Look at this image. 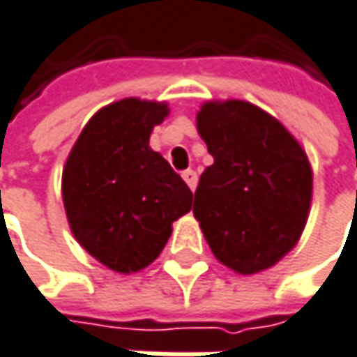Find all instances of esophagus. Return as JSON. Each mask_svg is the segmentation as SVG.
Returning a JSON list of instances; mask_svg holds the SVG:
<instances>
[{"instance_id":"obj_1","label":"esophagus","mask_w":357,"mask_h":357,"mask_svg":"<svg viewBox=\"0 0 357 357\" xmlns=\"http://www.w3.org/2000/svg\"><path fill=\"white\" fill-rule=\"evenodd\" d=\"M181 178H183V181L190 185V190L194 192L196 190V183H198V176H196V172L194 169H185L183 174H181Z\"/></svg>"}]
</instances>
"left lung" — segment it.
I'll list each match as a JSON object with an SVG mask.
<instances>
[{
  "mask_svg": "<svg viewBox=\"0 0 357 357\" xmlns=\"http://www.w3.org/2000/svg\"><path fill=\"white\" fill-rule=\"evenodd\" d=\"M196 128L214 157L194 194L206 243L237 274L272 268L294 249L308 220L307 151L278 118L245 100L204 102Z\"/></svg>",
  "mask_w": 357,
  "mask_h": 357,
  "instance_id": "8db88e82",
  "label": "left lung"
}]
</instances>
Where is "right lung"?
Returning <instances> with one entry per match:
<instances>
[{
	"label": "right lung",
	"instance_id": "add662e5",
	"mask_svg": "<svg viewBox=\"0 0 357 357\" xmlns=\"http://www.w3.org/2000/svg\"><path fill=\"white\" fill-rule=\"evenodd\" d=\"M167 114V102L141 98L100 108L63 167L61 192L73 237L118 274L151 266L172 237L174 220L192 208L185 181L149 146Z\"/></svg>",
	"mask_w": 357,
	"mask_h": 357
}]
</instances>
